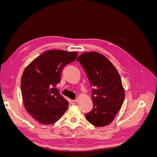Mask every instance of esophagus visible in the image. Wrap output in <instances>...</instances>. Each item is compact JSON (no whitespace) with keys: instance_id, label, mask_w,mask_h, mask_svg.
<instances>
[{"instance_id":"esophagus-1","label":"esophagus","mask_w":157,"mask_h":157,"mask_svg":"<svg viewBox=\"0 0 157 157\" xmlns=\"http://www.w3.org/2000/svg\"><path fill=\"white\" fill-rule=\"evenodd\" d=\"M71 103L73 104V105H74V104H76L77 102V99H75V100H71Z\"/></svg>"}]
</instances>
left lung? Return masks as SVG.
Masks as SVG:
<instances>
[{
    "mask_svg": "<svg viewBox=\"0 0 157 157\" xmlns=\"http://www.w3.org/2000/svg\"><path fill=\"white\" fill-rule=\"evenodd\" d=\"M77 60L84 68L93 88L94 108L86 113V120L98 127L111 124L125 97L119 73L105 56L96 52H84Z\"/></svg>",
    "mask_w": 157,
    "mask_h": 157,
    "instance_id": "8db88e82",
    "label": "left lung"
}]
</instances>
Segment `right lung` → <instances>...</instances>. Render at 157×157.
<instances>
[{"mask_svg":"<svg viewBox=\"0 0 157 157\" xmlns=\"http://www.w3.org/2000/svg\"><path fill=\"white\" fill-rule=\"evenodd\" d=\"M78 52L52 50L43 52L25 67L21 79V95L27 111L43 124L58 121L67 110L69 102L55 88L65 66Z\"/></svg>","mask_w":157,"mask_h":157,"instance_id":"1","label":"right lung"}]
</instances>
